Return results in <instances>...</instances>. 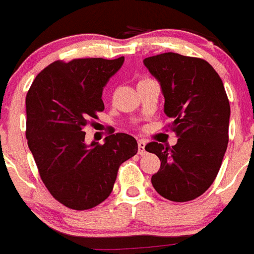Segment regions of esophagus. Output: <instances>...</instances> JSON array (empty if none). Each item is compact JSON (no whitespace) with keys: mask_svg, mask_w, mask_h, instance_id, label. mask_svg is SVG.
<instances>
[{"mask_svg":"<svg viewBox=\"0 0 254 254\" xmlns=\"http://www.w3.org/2000/svg\"><path fill=\"white\" fill-rule=\"evenodd\" d=\"M145 140H139L138 141V153L140 154V155H145Z\"/></svg>","mask_w":254,"mask_h":254,"instance_id":"esophagus-1","label":"esophagus"}]
</instances>
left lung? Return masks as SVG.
<instances>
[{
	"label": "left lung",
	"mask_w": 254,
	"mask_h": 254,
	"mask_svg": "<svg viewBox=\"0 0 254 254\" xmlns=\"http://www.w3.org/2000/svg\"><path fill=\"white\" fill-rule=\"evenodd\" d=\"M144 65L160 82L164 113L177 134L174 146L151 141L145 150L162 164L154 189L173 202H188L213 184L228 145L231 106L217 71L203 59L174 52L146 58Z\"/></svg>",
	"instance_id": "left-lung-1"
}]
</instances>
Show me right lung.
<instances>
[{
  "mask_svg": "<svg viewBox=\"0 0 254 254\" xmlns=\"http://www.w3.org/2000/svg\"><path fill=\"white\" fill-rule=\"evenodd\" d=\"M124 58L55 61L26 95V139L40 177L65 207L85 210L113 191L122 163L138 153L131 135L116 132L104 144L85 143L84 127L104 110L103 89Z\"/></svg>",
  "mask_w": 254,
  "mask_h": 254,
  "instance_id": "obj_1",
  "label": "right lung"
}]
</instances>
